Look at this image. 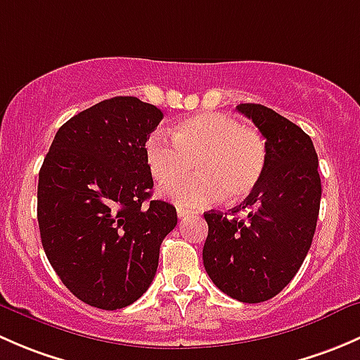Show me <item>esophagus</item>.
<instances>
[{"mask_svg":"<svg viewBox=\"0 0 360 360\" xmlns=\"http://www.w3.org/2000/svg\"><path fill=\"white\" fill-rule=\"evenodd\" d=\"M190 210H184V209H177V217H179V219H183V217H186V216H190Z\"/></svg>","mask_w":360,"mask_h":360,"instance_id":"1","label":"esophagus"}]
</instances>
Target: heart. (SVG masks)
<instances>
[{
    "mask_svg": "<svg viewBox=\"0 0 360 360\" xmlns=\"http://www.w3.org/2000/svg\"><path fill=\"white\" fill-rule=\"evenodd\" d=\"M172 141L160 134L148 137L146 162L160 184H170L191 172L198 174L163 190L183 209H202L224 197L240 200L256 190L268 158L259 130L242 125L224 112L207 111L190 116L170 129Z\"/></svg>",
    "mask_w": 360,
    "mask_h": 360,
    "instance_id": "heart-1",
    "label": "heart"
}]
</instances>
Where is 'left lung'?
I'll use <instances>...</instances> for the list:
<instances>
[{
  "instance_id": "1",
  "label": "left lung",
  "mask_w": 360,
  "mask_h": 360,
  "mask_svg": "<svg viewBox=\"0 0 360 360\" xmlns=\"http://www.w3.org/2000/svg\"><path fill=\"white\" fill-rule=\"evenodd\" d=\"M237 110L266 139V167L240 205L203 214L209 233L202 256L210 281L224 294L242 303H261L277 296L307 257L322 186L308 134L261 104H238ZM240 212L244 218L238 217Z\"/></svg>"
}]
</instances>
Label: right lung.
<instances>
[{
    "label": "right lung",
    "mask_w": 360,
    "mask_h": 360,
    "mask_svg": "<svg viewBox=\"0 0 360 360\" xmlns=\"http://www.w3.org/2000/svg\"><path fill=\"white\" fill-rule=\"evenodd\" d=\"M163 112L137 97H112L57 130L39 169L41 244L63 284L103 310L148 291L176 207L151 200L146 141Z\"/></svg>",
    "instance_id": "right-lung-1"
}]
</instances>
